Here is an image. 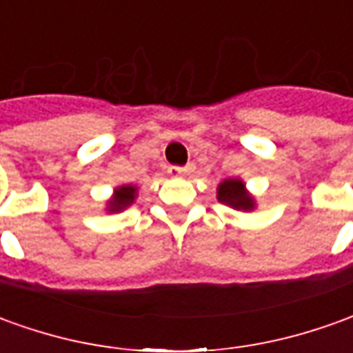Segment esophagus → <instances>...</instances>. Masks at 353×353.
<instances>
[{"label":"esophagus","instance_id":"obj_1","mask_svg":"<svg viewBox=\"0 0 353 353\" xmlns=\"http://www.w3.org/2000/svg\"><path fill=\"white\" fill-rule=\"evenodd\" d=\"M194 172V164L193 162H189V164H185V166H170L168 174L172 177H185V176H191Z\"/></svg>","mask_w":353,"mask_h":353}]
</instances>
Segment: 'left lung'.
I'll return each mask as SVG.
<instances>
[{"instance_id":"obj_1","label":"left lung","mask_w":353,"mask_h":353,"mask_svg":"<svg viewBox=\"0 0 353 353\" xmlns=\"http://www.w3.org/2000/svg\"><path fill=\"white\" fill-rule=\"evenodd\" d=\"M218 201L233 206L235 210H252L254 201L250 194L245 191V185L239 179H225L219 185Z\"/></svg>"}]
</instances>
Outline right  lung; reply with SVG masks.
<instances>
[{
    "mask_svg": "<svg viewBox=\"0 0 353 353\" xmlns=\"http://www.w3.org/2000/svg\"><path fill=\"white\" fill-rule=\"evenodd\" d=\"M135 187L132 185H124V187H118L117 194H114V199L110 201V206H108V210L110 212H118L125 208V206H130L135 199Z\"/></svg>",
    "mask_w": 353,
    "mask_h": 353,
    "instance_id": "add662e5",
    "label": "right lung"
}]
</instances>
